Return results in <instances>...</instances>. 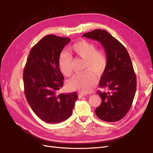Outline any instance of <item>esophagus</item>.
Wrapping results in <instances>:
<instances>
[{
  "label": "esophagus",
  "mask_w": 153,
  "mask_h": 153,
  "mask_svg": "<svg viewBox=\"0 0 153 153\" xmlns=\"http://www.w3.org/2000/svg\"><path fill=\"white\" fill-rule=\"evenodd\" d=\"M84 96H87L88 97V95H85V94H79V98H81V97H84Z\"/></svg>",
  "instance_id": "34e87169"
}]
</instances>
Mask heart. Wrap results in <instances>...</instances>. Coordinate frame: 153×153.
Wrapping results in <instances>:
<instances>
[{"label": "heart", "mask_w": 153, "mask_h": 153, "mask_svg": "<svg viewBox=\"0 0 153 153\" xmlns=\"http://www.w3.org/2000/svg\"><path fill=\"white\" fill-rule=\"evenodd\" d=\"M70 51L76 57L85 61L84 71L89 70L81 74L72 77L68 83V89L82 94L89 92L96 84V79L91 73L102 74L108 64V56L105 50L97 49L94 43L85 39L77 41L69 48ZM72 58L66 52L60 54L58 59L59 68L62 73L69 76L72 73Z\"/></svg>", "instance_id": "1"}]
</instances>
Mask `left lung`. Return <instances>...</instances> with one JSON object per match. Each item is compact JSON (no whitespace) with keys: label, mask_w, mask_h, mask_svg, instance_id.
<instances>
[{"label":"left lung","mask_w":153,"mask_h":153,"mask_svg":"<svg viewBox=\"0 0 153 153\" xmlns=\"http://www.w3.org/2000/svg\"><path fill=\"white\" fill-rule=\"evenodd\" d=\"M82 36L100 42L108 56L99 86L108 92H97L102 102L95 114L105 122L119 121L130 109L136 90V77L130 55L125 47L105 30H94Z\"/></svg>","instance_id":"left-lung-1"}]
</instances>
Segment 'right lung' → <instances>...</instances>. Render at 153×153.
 Masks as SVG:
<instances>
[{"mask_svg": "<svg viewBox=\"0 0 153 153\" xmlns=\"http://www.w3.org/2000/svg\"><path fill=\"white\" fill-rule=\"evenodd\" d=\"M68 37L48 35L31 48L23 70L24 92L35 114L48 123L65 121L72 114L76 92L58 94L62 87L64 77L58 59Z\"/></svg>", "mask_w": 153, "mask_h": 153, "instance_id": "1", "label": "right lung"}]
</instances>
